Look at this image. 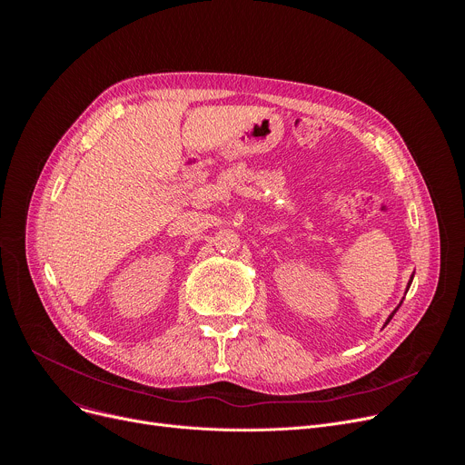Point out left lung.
<instances>
[{"instance_id": "obj_1", "label": "left lung", "mask_w": 465, "mask_h": 465, "mask_svg": "<svg viewBox=\"0 0 465 465\" xmlns=\"http://www.w3.org/2000/svg\"><path fill=\"white\" fill-rule=\"evenodd\" d=\"M412 278H414V276H412ZM412 278H411V282H409V285H407V292H409V289H411V283H412ZM403 300H405V298H403ZM401 303H403V302H400V305H397V307H395V309H393V312H391V314H390V316H388V320H386V323H388V322H390V320H391V316H393V314H395V311H397V309H400V307H401ZM386 323H384V325H386Z\"/></svg>"}]
</instances>
